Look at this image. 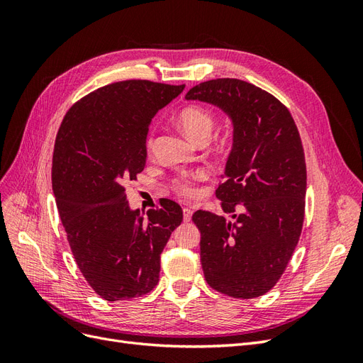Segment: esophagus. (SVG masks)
<instances>
[{"mask_svg": "<svg viewBox=\"0 0 363 363\" xmlns=\"http://www.w3.org/2000/svg\"><path fill=\"white\" fill-rule=\"evenodd\" d=\"M192 213H194V211H192V206H184V207H183V219H184L186 223L191 221Z\"/></svg>", "mask_w": 363, "mask_h": 363, "instance_id": "34e87169", "label": "esophagus"}]
</instances>
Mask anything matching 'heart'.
Listing matches in <instances>:
<instances>
[{"mask_svg":"<svg viewBox=\"0 0 363 363\" xmlns=\"http://www.w3.org/2000/svg\"><path fill=\"white\" fill-rule=\"evenodd\" d=\"M179 124L191 139L196 142L207 140L215 127V115L201 106H188L180 111ZM152 145H155V138H152V133H150L147 139V148L151 150ZM201 177H204V172H199L195 177H180L172 183V186L179 194L192 196L196 194L195 180Z\"/></svg>","mask_w":363,"mask_h":363,"instance_id":"obj_1","label":"heart"}]
</instances>
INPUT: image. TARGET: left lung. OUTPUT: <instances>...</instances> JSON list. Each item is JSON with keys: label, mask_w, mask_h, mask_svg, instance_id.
I'll list each match as a JSON object with an SVG mask.
<instances>
[{"label": "left lung", "mask_w": 363, "mask_h": 363, "mask_svg": "<svg viewBox=\"0 0 363 363\" xmlns=\"http://www.w3.org/2000/svg\"><path fill=\"white\" fill-rule=\"evenodd\" d=\"M186 100L211 103L233 123V147L216 196L233 221L196 211L206 281L233 298H256L276 286L298 244L304 221L306 160L286 106L238 79L194 86Z\"/></svg>", "instance_id": "left-lung-1"}]
</instances>
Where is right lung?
Masks as SVG:
<instances>
[{
	"instance_id": "add662e5",
	"label": "right lung",
	"mask_w": 363,
	"mask_h": 363,
	"mask_svg": "<svg viewBox=\"0 0 363 363\" xmlns=\"http://www.w3.org/2000/svg\"><path fill=\"white\" fill-rule=\"evenodd\" d=\"M184 89L150 80L100 87L65 115L52 152V191L77 267L107 301L156 288L160 255L183 221L168 199L131 211L124 183L145 168L152 116Z\"/></svg>"
}]
</instances>
